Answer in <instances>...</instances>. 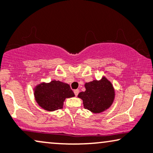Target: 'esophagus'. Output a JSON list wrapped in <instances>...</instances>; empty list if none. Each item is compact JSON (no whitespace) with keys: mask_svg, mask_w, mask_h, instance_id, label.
I'll list each match as a JSON object with an SVG mask.
<instances>
[{"mask_svg":"<svg viewBox=\"0 0 153 153\" xmlns=\"http://www.w3.org/2000/svg\"><path fill=\"white\" fill-rule=\"evenodd\" d=\"M79 92H80V90H78V89H77V90H74V93H75V95L77 96L79 93Z\"/></svg>","mask_w":153,"mask_h":153,"instance_id":"34e87169","label":"esophagus"}]
</instances>
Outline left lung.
<instances>
[{"label": "left lung", "mask_w": 153, "mask_h": 153, "mask_svg": "<svg viewBox=\"0 0 153 153\" xmlns=\"http://www.w3.org/2000/svg\"><path fill=\"white\" fill-rule=\"evenodd\" d=\"M85 91L78 97L82 100L84 108L93 113H100L111 107L114 100L113 85L105 77L100 80H93L85 84Z\"/></svg>", "instance_id": "1"}]
</instances>
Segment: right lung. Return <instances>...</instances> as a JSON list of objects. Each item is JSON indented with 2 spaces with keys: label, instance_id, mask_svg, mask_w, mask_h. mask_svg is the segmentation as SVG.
<instances>
[{
  "label": "right lung",
  "instance_id": "right-lung-1",
  "mask_svg": "<svg viewBox=\"0 0 153 153\" xmlns=\"http://www.w3.org/2000/svg\"><path fill=\"white\" fill-rule=\"evenodd\" d=\"M74 96L68 84L56 80L41 83L34 89L36 102L42 108L49 111L62 109L65 98Z\"/></svg>",
  "mask_w": 153,
  "mask_h": 153
}]
</instances>
